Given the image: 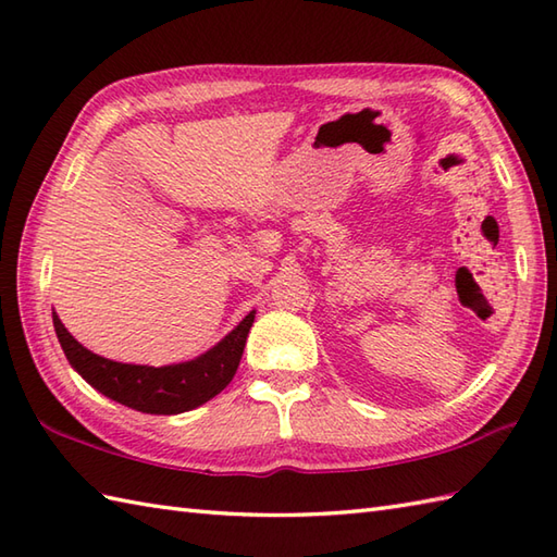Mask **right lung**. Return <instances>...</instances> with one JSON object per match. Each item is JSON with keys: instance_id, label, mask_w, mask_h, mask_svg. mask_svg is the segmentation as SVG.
Segmentation results:
<instances>
[{"instance_id": "right-lung-1", "label": "right lung", "mask_w": 557, "mask_h": 557, "mask_svg": "<svg viewBox=\"0 0 557 557\" xmlns=\"http://www.w3.org/2000/svg\"><path fill=\"white\" fill-rule=\"evenodd\" d=\"M253 315V311L248 313L220 345L206 351L203 357L176 366H162V369L98 357V354L81 347L57 315H52V321L69 363L104 397L144 413H182L200 407L230 385L236 369H239Z\"/></svg>"}]
</instances>
